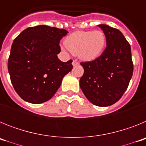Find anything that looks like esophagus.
I'll return each mask as SVG.
<instances>
[{
	"instance_id": "esophagus-1",
	"label": "esophagus",
	"mask_w": 146,
	"mask_h": 146,
	"mask_svg": "<svg viewBox=\"0 0 146 146\" xmlns=\"http://www.w3.org/2000/svg\"><path fill=\"white\" fill-rule=\"evenodd\" d=\"M77 65H79V63H78L76 60H73V62H72V66H76Z\"/></svg>"
}]
</instances>
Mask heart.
<instances>
[{
	"label": "heart",
	"instance_id": "heart-1",
	"mask_svg": "<svg viewBox=\"0 0 146 146\" xmlns=\"http://www.w3.org/2000/svg\"><path fill=\"white\" fill-rule=\"evenodd\" d=\"M66 47L82 60H92L101 55L106 44V36L99 30L76 31L65 39Z\"/></svg>",
	"mask_w": 146,
	"mask_h": 146
}]
</instances>
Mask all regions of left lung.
<instances>
[{
  "mask_svg": "<svg viewBox=\"0 0 146 146\" xmlns=\"http://www.w3.org/2000/svg\"><path fill=\"white\" fill-rule=\"evenodd\" d=\"M106 36L107 47L99 58L81 63L84 74L80 86L94 105L108 107L118 102L127 89L133 74L131 47L116 28L100 24Z\"/></svg>",
  "mask_w": 146,
  "mask_h": 146,
  "instance_id": "1",
  "label": "left lung"
}]
</instances>
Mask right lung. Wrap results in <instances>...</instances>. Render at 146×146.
Wrapping results in <instances>:
<instances>
[{
  "instance_id": "add662e5",
  "label": "right lung",
  "mask_w": 146,
  "mask_h": 146,
  "mask_svg": "<svg viewBox=\"0 0 146 146\" xmlns=\"http://www.w3.org/2000/svg\"><path fill=\"white\" fill-rule=\"evenodd\" d=\"M65 29L41 25L26 28L14 40L8 60L12 86L23 100L41 104L50 100L73 68L72 60L62 62L60 40Z\"/></svg>"
}]
</instances>
